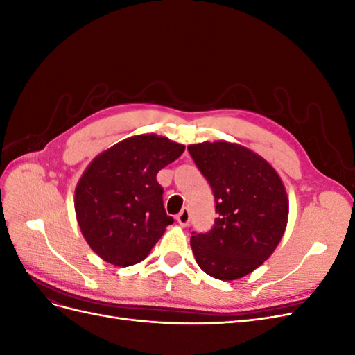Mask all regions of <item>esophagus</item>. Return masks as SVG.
Listing matches in <instances>:
<instances>
[{"label":"esophagus","instance_id":"obj_1","mask_svg":"<svg viewBox=\"0 0 355 355\" xmlns=\"http://www.w3.org/2000/svg\"><path fill=\"white\" fill-rule=\"evenodd\" d=\"M189 219H191V214H189L188 209H182L176 216V220L180 223V227H187V225L189 223Z\"/></svg>","mask_w":355,"mask_h":355}]
</instances>
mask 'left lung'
Here are the masks:
<instances>
[{
    "label": "left lung",
    "mask_w": 355,
    "mask_h": 355,
    "mask_svg": "<svg viewBox=\"0 0 355 355\" xmlns=\"http://www.w3.org/2000/svg\"><path fill=\"white\" fill-rule=\"evenodd\" d=\"M188 151L211 187L218 213L210 231L192 232L198 266L223 282L250 274L272 254L286 230L288 202L280 176L237 144L202 142Z\"/></svg>",
    "instance_id": "obj_1"
}]
</instances>
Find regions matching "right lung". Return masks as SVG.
Here are the masks:
<instances>
[{"label": "right lung", "mask_w": 355, "mask_h": 355, "mask_svg": "<svg viewBox=\"0 0 355 355\" xmlns=\"http://www.w3.org/2000/svg\"><path fill=\"white\" fill-rule=\"evenodd\" d=\"M185 146L157 135L124 139L85 168L75 188V213L85 241L116 266L142 262L175 220L166 213L157 173Z\"/></svg>", "instance_id": "right-lung-1"}]
</instances>
